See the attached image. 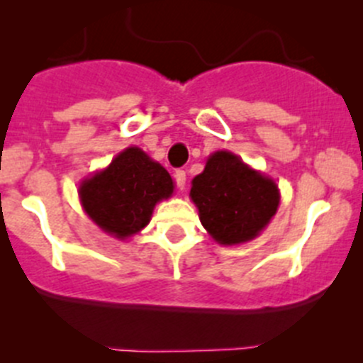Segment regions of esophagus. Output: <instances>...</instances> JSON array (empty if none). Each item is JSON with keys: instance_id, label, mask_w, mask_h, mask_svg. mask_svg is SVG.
Listing matches in <instances>:
<instances>
[{"instance_id": "esophagus-1", "label": "esophagus", "mask_w": 363, "mask_h": 363, "mask_svg": "<svg viewBox=\"0 0 363 363\" xmlns=\"http://www.w3.org/2000/svg\"><path fill=\"white\" fill-rule=\"evenodd\" d=\"M174 177H175V184H177V188L182 191V189H184V186H186V172L184 170H175Z\"/></svg>"}]
</instances>
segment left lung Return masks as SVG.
Segmentation results:
<instances>
[{
  "mask_svg": "<svg viewBox=\"0 0 363 363\" xmlns=\"http://www.w3.org/2000/svg\"><path fill=\"white\" fill-rule=\"evenodd\" d=\"M189 196L208 235L223 246L259 235L279 207V189L230 151L208 156L202 174L191 181Z\"/></svg>",
  "mask_w": 363,
  "mask_h": 363,
  "instance_id": "8db88e82",
  "label": "left lung"
}]
</instances>
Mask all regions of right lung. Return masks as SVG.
<instances>
[{"instance_id":"add662e5","label":"right lung","mask_w":363,"mask_h":363,"mask_svg":"<svg viewBox=\"0 0 363 363\" xmlns=\"http://www.w3.org/2000/svg\"><path fill=\"white\" fill-rule=\"evenodd\" d=\"M172 193L170 174L138 147L124 149L105 170L84 179L79 188L86 214L121 240L147 226L155 205L170 199Z\"/></svg>"}]
</instances>
